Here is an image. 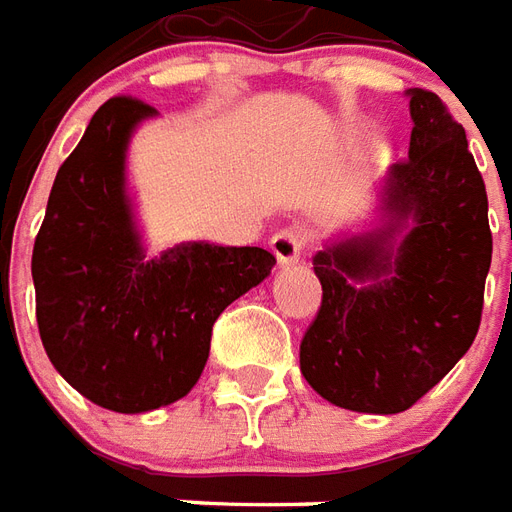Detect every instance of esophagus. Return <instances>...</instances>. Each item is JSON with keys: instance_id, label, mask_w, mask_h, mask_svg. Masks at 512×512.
<instances>
[{"instance_id": "34e87169", "label": "esophagus", "mask_w": 512, "mask_h": 512, "mask_svg": "<svg viewBox=\"0 0 512 512\" xmlns=\"http://www.w3.org/2000/svg\"><path fill=\"white\" fill-rule=\"evenodd\" d=\"M306 246V236L301 230H295V227H285V230H279L274 238H271V252L276 255V260L282 263V266H290L295 263L301 252H304Z\"/></svg>"}]
</instances>
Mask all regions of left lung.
<instances>
[{
	"instance_id": "8db88e82",
	"label": "left lung",
	"mask_w": 512,
	"mask_h": 512,
	"mask_svg": "<svg viewBox=\"0 0 512 512\" xmlns=\"http://www.w3.org/2000/svg\"><path fill=\"white\" fill-rule=\"evenodd\" d=\"M410 157L382 187V227L314 255L323 285L301 374L336 407L410 410L472 347L491 268L486 184L467 132L412 89Z\"/></svg>"
}]
</instances>
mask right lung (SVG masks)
Wrapping results in <instances>:
<instances>
[{"label":"right lung","instance_id":"right-lung-1","mask_svg":"<svg viewBox=\"0 0 512 512\" xmlns=\"http://www.w3.org/2000/svg\"><path fill=\"white\" fill-rule=\"evenodd\" d=\"M149 102L113 97L62 162L34 238L37 328L56 372L105 410L149 412L200 380L211 328L260 285V246L181 244L149 260L132 222L124 157Z\"/></svg>","mask_w":512,"mask_h":512}]
</instances>
